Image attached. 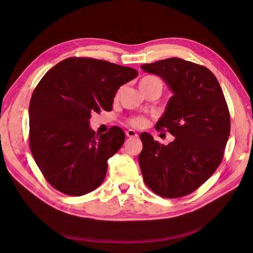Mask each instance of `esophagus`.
I'll use <instances>...</instances> for the list:
<instances>
[{"mask_svg": "<svg viewBox=\"0 0 253 253\" xmlns=\"http://www.w3.org/2000/svg\"><path fill=\"white\" fill-rule=\"evenodd\" d=\"M126 135H127L128 137H137V136H138L136 132H135L134 130H131V129H129V130L126 131Z\"/></svg>", "mask_w": 253, "mask_h": 253, "instance_id": "esophagus-1", "label": "esophagus"}]
</instances>
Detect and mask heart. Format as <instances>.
<instances>
[{
  "mask_svg": "<svg viewBox=\"0 0 253 253\" xmlns=\"http://www.w3.org/2000/svg\"><path fill=\"white\" fill-rule=\"evenodd\" d=\"M154 86L162 87V82L158 77L153 76V75L144 76L139 82V87H154ZM119 93H120V90L117 92V96L119 95ZM144 123H145V121L142 118H136L131 121V125H133L135 127H141L144 125Z\"/></svg>",
  "mask_w": 253,
  "mask_h": 253,
  "instance_id": "1",
  "label": "heart"
}]
</instances>
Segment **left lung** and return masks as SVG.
I'll list each match as a JSON object with an SVG mask.
<instances>
[{"instance_id": "obj_1", "label": "left lung", "mask_w": 253, "mask_h": 253, "mask_svg": "<svg viewBox=\"0 0 253 253\" xmlns=\"http://www.w3.org/2000/svg\"><path fill=\"white\" fill-rule=\"evenodd\" d=\"M141 69L163 79L173 92L158 130L174 140L164 145L141 133L138 162L144 183L164 198H180L196 191L219 166L230 135L227 101L215 76L207 68L171 57Z\"/></svg>"}]
</instances>
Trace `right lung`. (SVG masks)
Masks as SVG:
<instances>
[{
  "mask_svg": "<svg viewBox=\"0 0 253 253\" xmlns=\"http://www.w3.org/2000/svg\"><path fill=\"white\" fill-rule=\"evenodd\" d=\"M137 71L89 57L66 58L39 82L30 102V148L46 180L69 196H83L103 181L108 160L122 147L124 131L95 134L93 112L112 111L120 86Z\"/></svg>",
  "mask_w": 253,
  "mask_h": 253,
  "instance_id": "obj_1",
  "label": "right lung"
}]
</instances>
